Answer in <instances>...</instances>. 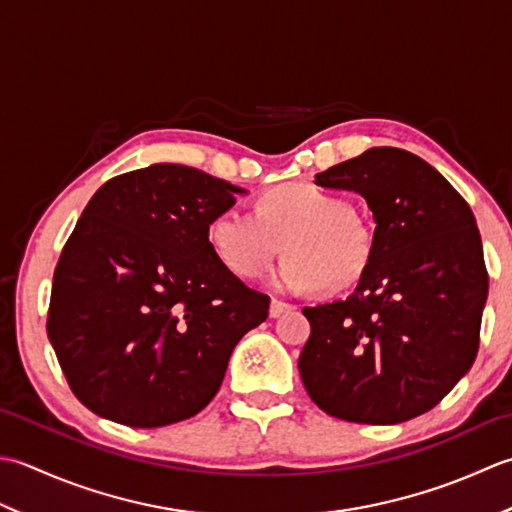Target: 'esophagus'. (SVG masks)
<instances>
[{"label": "esophagus", "instance_id": "34e87169", "mask_svg": "<svg viewBox=\"0 0 512 512\" xmlns=\"http://www.w3.org/2000/svg\"><path fill=\"white\" fill-rule=\"evenodd\" d=\"M294 309V305H289V302H283V300H271L269 302V316L271 318H278V316H283L285 311H291Z\"/></svg>", "mask_w": 512, "mask_h": 512}]
</instances>
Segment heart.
Masks as SVG:
<instances>
[{"label":"heart","instance_id":"obj_1","mask_svg":"<svg viewBox=\"0 0 512 512\" xmlns=\"http://www.w3.org/2000/svg\"><path fill=\"white\" fill-rule=\"evenodd\" d=\"M207 241L241 278L263 274L285 247V260L269 278L280 291L351 287L373 256V234L351 205L311 183L271 187L258 198L256 214L238 207L216 214Z\"/></svg>","mask_w":512,"mask_h":512}]
</instances>
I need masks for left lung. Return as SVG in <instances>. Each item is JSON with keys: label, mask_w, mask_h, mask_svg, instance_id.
Returning <instances> with one entry per match:
<instances>
[{"label": "left lung", "mask_w": 512, "mask_h": 512, "mask_svg": "<svg viewBox=\"0 0 512 512\" xmlns=\"http://www.w3.org/2000/svg\"><path fill=\"white\" fill-rule=\"evenodd\" d=\"M373 212V256L351 296L305 307L298 369L322 411L400 424L431 411L473 367L488 296L482 238L460 192L400 148H371L316 174Z\"/></svg>", "instance_id": "obj_1"}]
</instances>
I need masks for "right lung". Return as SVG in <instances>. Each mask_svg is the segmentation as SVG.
<instances>
[{"instance_id": "obj_1", "label": "right lung", "mask_w": 512, "mask_h": 512, "mask_svg": "<svg viewBox=\"0 0 512 512\" xmlns=\"http://www.w3.org/2000/svg\"><path fill=\"white\" fill-rule=\"evenodd\" d=\"M245 190L156 163L103 183L52 278L48 338L77 400L156 429L203 411L229 356L269 314L212 252L210 221Z\"/></svg>"}]
</instances>
